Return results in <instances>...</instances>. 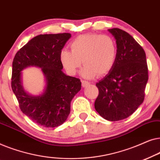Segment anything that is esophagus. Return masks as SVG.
Wrapping results in <instances>:
<instances>
[{"label":"esophagus","instance_id":"esophagus-1","mask_svg":"<svg viewBox=\"0 0 160 160\" xmlns=\"http://www.w3.org/2000/svg\"><path fill=\"white\" fill-rule=\"evenodd\" d=\"M82 87H87L89 84H90V83L88 82H87V81H84V80H83L82 82Z\"/></svg>","mask_w":160,"mask_h":160}]
</instances>
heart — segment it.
<instances>
[{
	"mask_svg": "<svg viewBox=\"0 0 160 160\" xmlns=\"http://www.w3.org/2000/svg\"><path fill=\"white\" fill-rule=\"evenodd\" d=\"M71 51L64 49L60 61L67 72L75 74L81 65L85 66L82 75L91 78L106 75L114 66L117 58L116 41L107 35L87 33L74 38L69 45Z\"/></svg>",
	"mask_w": 160,
	"mask_h": 160,
	"instance_id": "obj_1",
	"label": "heart"
}]
</instances>
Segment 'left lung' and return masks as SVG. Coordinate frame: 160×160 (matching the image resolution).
<instances>
[{
	"mask_svg": "<svg viewBox=\"0 0 160 160\" xmlns=\"http://www.w3.org/2000/svg\"><path fill=\"white\" fill-rule=\"evenodd\" d=\"M108 30L116 39L117 58L111 71L96 84L99 95L95 108L105 119L115 122L130 117L143 102L148 66L145 52L132 36L119 28Z\"/></svg>",
	"mask_w": 160,
	"mask_h": 160,
	"instance_id": "8db88e82",
	"label": "left lung"
}]
</instances>
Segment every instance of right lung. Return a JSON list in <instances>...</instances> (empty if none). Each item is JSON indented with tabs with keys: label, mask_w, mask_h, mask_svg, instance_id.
Masks as SVG:
<instances>
[{
	"label": "right lung",
	"mask_w": 160,
	"mask_h": 160,
	"mask_svg": "<svg viewBox=\"0 0 160 160\" xmlns=\"http://www.w3.org/2000/svg\"><path fill=\"white\" fill-rule=\"evenodd\" d=\"M71 37L70 33L38 35L28 41L15 55L12 63V88L23 113L44 128H56L66 121L71 102L81 90L79 78L62 72L60 53ZM29 67L42 69L45 78L42 93L32 96L22 84L21 71Z\"/></svg>",
	"instance_id": "right-lung-1"
}]
</instances>
